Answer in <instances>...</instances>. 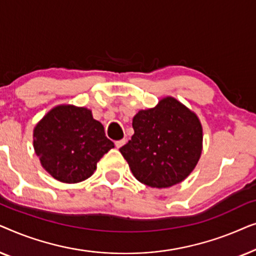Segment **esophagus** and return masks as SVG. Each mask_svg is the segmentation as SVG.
I'll list each match as a JSON object with an SVG mask.
<instances>
[{"mask_svg":"<svg viewBox=\"0 0 256 256\" xmlns=\"http://www.w3.org/2000/svg\"><path fill=\"white\" fill-rule=\"evenodd\" d=\"M126 143V140L124 138V140H118V141H115V146H116V148H121L122 146H124Z\"/></svg>","mask_w":256,"mask_h":256,"instance_id":"1","label":"esophagus"}]
</instances>
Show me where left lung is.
Masks as SVG:
<instances>
[{
    "mask_svg": "<svg viewBox=\"0 0 256 256\" xmlns=\"http://www.w3.org/2000/svg\"><path fill=\"white\" fill-rule=\"evenodd\" d=\"M134 135L120 152L132 174L150 188L180 183L197 166L202 149V128L197 115L172 96L132 118Z\"/></svg>",
    "mask_w": 256,
    "mask_h": 256,
    "instance_id": "obj_1",
    "label": "left lung"
}]
</instances>
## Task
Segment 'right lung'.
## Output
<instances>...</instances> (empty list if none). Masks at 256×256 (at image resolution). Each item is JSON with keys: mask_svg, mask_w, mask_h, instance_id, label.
<instances>
[{"mask_svg": "<svg viewBox=\"0 0 256 256\" xmlns=\"http://www.w3.org/2000/svg\"><path fill=\"white\" fill-rule=\"evenodd\" d=\"M34 148L42 166L62 183H79L96 169V163L114 148L104 126L85 107L60 104L48 112L34 129Z\"/></svg>", "mask_w": 256, "mask_h": 256, "instance_id": "right-lung-1", "label": "right lung"}]
</instances>
